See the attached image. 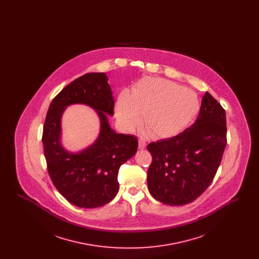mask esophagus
<instances>
[{"instance_id":"obj_1","label":"esophagus","mask_w":259,"mask_h":259,"mask_svg":"<svg viewBox=\"0 0 259 259\" xmlns=\"http://www.w3.org/2000/svg\"><path fill=\"white\" fill-rule=\"evenodd\" d=\"M147 147V143H146V141L144 140V139H139V148L140 149H144V148H146Z\"/></svg>"}]
</instances>
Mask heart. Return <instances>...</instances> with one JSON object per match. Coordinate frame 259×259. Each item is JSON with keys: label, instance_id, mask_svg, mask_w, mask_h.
<instances>
[{"label": "heart", "instance_id": "obj_1", "mask_svg": "<svg viewBox=\"0 0 259 259\" xmlns=\"http://www.w3.org/2000/svg\"><path fill=\"white\" fill-rule=\"evenodd\" d=\"M197 96L172 81L149 77L142 80L131 94L123 93L116 104V116L127 130L141 123L153 138L166 139L180 134L199 111Z\"/></svg>", "mask_w": 259, "mask_h": 259}]
</instances>
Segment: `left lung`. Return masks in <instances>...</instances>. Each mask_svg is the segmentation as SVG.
I'll return each instance as SVG.
<instances>
[{
	"mask_svg": "<svg viewBox=\"0 0 259 259\" xmlns=\"http://www.w3.org/2000/svg\"><path fill=\"white\" fill-rule=\"evenodd\" d=\"M226 134L225 111L206 92L194 123L179 135L148 145L152 156L148 171L150 194L169 206L196 200L220 167Z\"/></svg>",
	"mask_w": 259,
	"mask_h": 259,
	"instance_id": "left-lung-1",
	"label": "left lung"
}]
</instances>
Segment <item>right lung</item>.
Returning a JSON list of instances; mask_svg holds the SVG:
<instances>
[{
    "label": "right lung",
    "mask_w": 259,
    "mask_h": 259,
    "mask_svg": "<svg viewBox=\"0 0 259 259\" xmlns=\"http://www.w3.org/2000/svg\"><path fill=\"white\" fill-rule=\"evenodd\" d=\"M84 103L98 111L101 131L97 142L77 154L60 143L61 116L70 104ZM114 100L105 73L85 74L64 87L52 100L42 131L44 152L50 179L63 197L79 208L94 209L111 202L118 192L120 166L137 151L135 136L115 133L107 114Z\"/></svg>",
    "instance_id": "obj_1"
}]
</instances>
